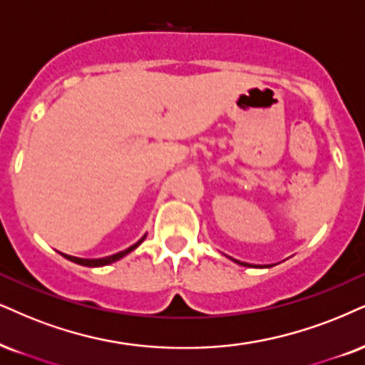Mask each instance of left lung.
Segmentation results:
<instances>
[{"label": "left lung", "mask_w": 365, "mask_h": 365, "mask_svg": "<svg viewBox=\"0 0 365 365\" xmlns=\"http://www.w3.org/2000/svg\"><path fill=\"white\" fill-rule=\"evenodd\" d=\"M235 262H238V260H235ZM238 264H242V265H250V264H245V262H238Z\"/></svg>", "instance_id": "left-lung-1"}]
</instances>
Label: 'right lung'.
<instances>
[{"label":"right lung","mask_w":365,"mask_h":365,"mask_svg":"<svg viewBox=\"0 0 365 365\" xmlns=\"http://www.w3.org/2000/svg\"><path fill=\"white\" fill-rule=\"evenodd\" d=\"M143 240H145V237H142L140 240L137 242V244L132 245V247H128L127 250H121V252H118V254L108 255V257H103V259H81V257H73V255H67V254H62V255H64L66 259H69L71 262H76V264H79V265H86V267H101V265H108V264L115 262V260L125 257V255L130 254V252H132L133 249H137V247L140 245Z\"/></svg>","instance_id":"add662e5"}]
</instances>
